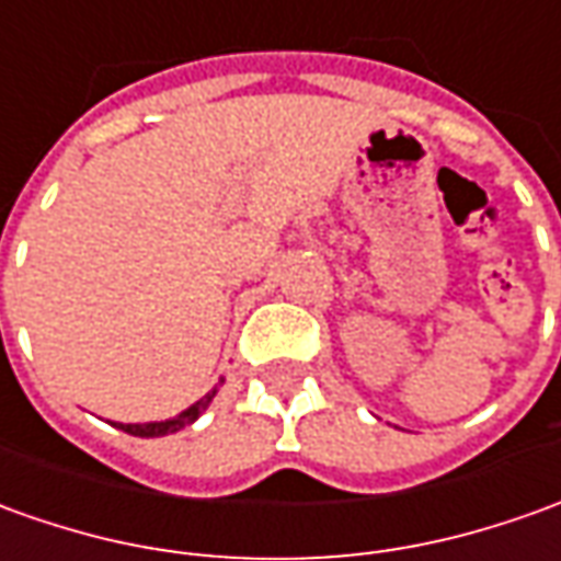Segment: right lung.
Returning <instances> with one entry per match:
<instances>
[{
  "mask_svg": "<svg viewBox=\"0 0 561 561\" xmlns=\"http://www.w3.org/2000/svg\"><path fill=\"white\" fill-rule=\"evenodd\" d=\"M216 397V388L207 397H201L198 403H192L185 412H180L176 419H168V421H149V424H115L118 431H125L130 436H168V434H176V431H183L188 427L192 421L198 419L201 412L210 405V400Z\"/></svg>",
  "mask_w": 561,
  "mask_h": 561,
  "instance_id": "right-lung-1",
  "label": "right lung"
}]
</instances>
